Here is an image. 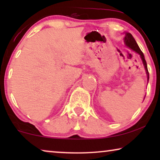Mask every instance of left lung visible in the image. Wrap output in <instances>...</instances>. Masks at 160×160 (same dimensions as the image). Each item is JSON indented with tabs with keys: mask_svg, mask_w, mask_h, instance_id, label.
Returning <instances> with one entry per match:
<instances>
[{
	"mask_svg": "<svg viewBox=\"0 0 160 160\" xmlns=\"http://www.w3.org/2000/svg\"><path fill=\"white\" fill-rule=\"evenodd\" d=\"M125 33V36L124 38V42L125 43V45L128 47V48H130V49H132V51H134L135 52H136L141 57L142 62H143L144 68L146 70V75H147V81L148 82V79H149V73H148V68H147V64H146L145 58H144L143 53L142 52V51L140 49V48L138 45V43L135 41V38H133V36H132V34L130 33V32H124ZM145 98V97H144Z\"/></svg>",
	"mask_w": 160,
	"mask_h": 160,
	"instance_id": "1",
	"label": "left lung"
}]
</instances>
